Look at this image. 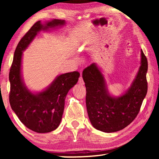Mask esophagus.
<instances>
[{
  "label": "esophagus",
  "mask_w": 159,
  "mask_h": 159,
  "mask_svg": "<svg viewBox=\"0 0 159 159\" xmlns=\"http://www.w3.org/2000/svg\"><path fill=\"white\" fill-rule=\"evenodd\" d=\"M79 85H84V81H83L82 76H80L79 80Z\"/></svg>",
  "instance_id": "obj_1"
}]
</instances>
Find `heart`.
<instances>
[{"instance_id": "heart-1", "label": "heart", "mask_w": 159, "mask_h": 159, "mask_svg": "<svg viewBox=\"0 0 159 159\" xmlns=\"http://www.w3.org/2000/svg\"><path fill=\"white\" fill-rule=\"evenodd\" d=\"M83 45H82V46H81V48H83Z\"/></svg>"}]
</instances>
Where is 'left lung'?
Masks as SVG:
<instances>
[{
  "label": "left lung",
  "mask_w": 159,
  "mask_h": 159,
  "mask_svg": "<svg viewBox=\"0 0 159 159\" xmlns=\"http://www.w3.org/2000/svg\"><path fill=\"white\" fill-rule=\"evenodd\" d=\"M148 62L141 50L140 66L131 85L121 95L109 93L102 70L96 63L83 71L86 87V107L90 123L97 130L114 133L125 128L135 118L147 93Z\"/></svg>",
  "instance_id": "obj_1"
}]
</instances>
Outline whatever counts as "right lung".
<instances>
[{
  "label": "right lung",
  "instance_id": "obj_1",
  "mask_svg": "<svg viewBox=\"0 0 159 159\" xmlns=\"http://www.w3.org/2000/svg\"><path fill=\"white\" fill-rule=\"evenodd\" d=\"M64 20L54 19L42 24L37 21L19 42L9 74L10 104L13 111L26 128L39 133L55 130L60 124L67 93L76 84L80 74L70 72L57 76L40 92L26 87L21 73L23 52L41 31L64 26Z\"/></svg>",
  "mask_w": 159,
  "mask_h": 159
}]
</instances>
